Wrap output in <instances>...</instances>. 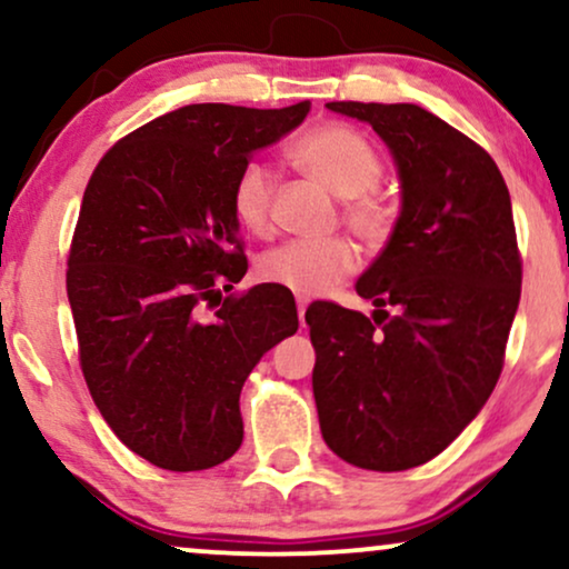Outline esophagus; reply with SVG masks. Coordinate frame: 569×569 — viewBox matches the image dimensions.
<instances>
[{
  "mask_svg": "<svg viewBox=\"0 0 569 569\" xmlns=\"http://www.w3.org/2000/svg\"><path fill=\"white\" fill-rule=\"evenodd\" d=\"M307 305H310V299L305 297H297V310H299V323L305 326V312H307Z\"/></svg>",
  "mask_w": 569,
  "mask_h": 569,
  "instance_id": "esophagus-1",
  "label": "esophagus"
}]
</instances>
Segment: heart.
<instances>
[{
    "label": "heart",
    "instance_id": "heart-1",
    "mask_svg": "<svg viewBox=\"0 0 569 569\" xmlns=\"http://www.w3.org/2000/svg\"><path fill=\"white\" fill-rule=\"evenodd\" d=\"M291 159L328 193L345 198L341 219L368 249H381L397 228V209L376 190L385 174L379 150L360 132L341 124H326L305 134ZM276 174L262 161H249L232 182V214L254 236H270ZM360 267V251L350 238L291 241L267 251L257 272L267 283L312 297L350 278Z\"/></svg>",
    "mask_w": 569,
    "mask_h": 569
}]
</instances>
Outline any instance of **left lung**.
<instances>
[{"label": "left lung", "mask_w": 569, "mask_h": 569, "mask_svg": "<svg viewBox=\"0 0 569 569\" xmlns=\"http://www.w3.org/2000/svg\"><path fill=\"white\" fill-rule=\"evenodd\" d=\"M392 150L397 228L358 280L371 318L307 307L320 432L341 461L406 471L480 413L503 368L522 293L511 198L485 148L410 102H326Z\"/></svg>", "instance_id": "1"}]
</instances>
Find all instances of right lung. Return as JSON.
I'll use <instances>...</instances> for the list:
<instances>
[{"label":"right lung","mask_w":569,"mask_h":569,"mask_svg":"<svg viewBox=\"0 0 569 569\" xmlns=\"http://www.w3.org/2000/svg\"><path fill=\"white\" fill-rule=\"evenodd\" d=\"M307 113V100L177 108L121 137L89 177L66 272L79 366L113 435L153 467L228 461L243 440V381L297 333L289 289L222 291L249 270L232 182Z\"/></svg>","instance_id":"right-lung-1"}]
</instances>
